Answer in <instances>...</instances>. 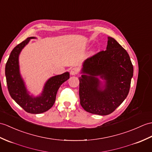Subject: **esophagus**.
<instances>
[{"label": "esophagus", "instance_id": "esophagus-1", "mask_svg": "<svg viewBox=\"0 0 152 152\" xmlns=\"http://www.w3.org/2000/svg\"><path fill=\"white\" fill-rule=\"evenodd\" d=\"M77 72H78V70H77V69L76 68V67L72 68L71 70H70V75H72V76L73 75H76Z\"/></svg>", "mask_w": 152, "mask_h": 152}]
</instances>
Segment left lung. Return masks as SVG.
<instances>
[{
  "label": "left lung",
  "instance_id": "left-lung-1",
  "mask_svg": "<svg viewBox=\"0 0 152 152\" xmlns=\"http://www.w3.org/2000/svg\"><path fill=\"white\" fill-rule=\"evenodd\" d=\"M82 73L79 77L81 105L90 113L107 115L128 96L133 67L127 51L114 38L108 37L106 50L87 58ZM97 76L105 80L104 87L100 86Z\"/></svg>",
  "mask_w": 152,
  "mask_h": 152
}]
</instances>
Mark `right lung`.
Here are the masks:
<instances>
[{
    "mask_svg": "<svg viewBox=\"0 0 152 152\" xmlns=\"http://www.w3.org/2000/svg\"><path fill=\"white\" fill-rule=\"evenodd\" d=\"M34 38H27L13 49L6 64L5 75L11 97L25 111L31 114H39L48 111L53 106L59 87L69 78L70 75L68 72H66L50 77L46 82L40 96H30L20 75L19 56L31 39Z\"/></svg>",
    "mask_w": 152,
    "mask_h": 152,
    "instance_id": "1",
    "label": "right lung"
}]
</instances>
